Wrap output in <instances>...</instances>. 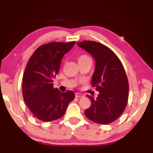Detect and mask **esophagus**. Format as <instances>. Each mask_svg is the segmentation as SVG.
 Returning <instances> with one entry per match:
<instances>
[{"mask_svg": "<svg viewBox=\"0 0 153 153\" xmlns=\"http://www.w3.org/2000/svg\"><path fill=\"white\" fill-rule=\"evenodd\" d=\"M76 97L79 98V97H83V94H82V93H76Z\"/></svg>", "mask_w": 153, "mask_h": 153, "instance_id": "1", "label": "esophagus"}]
</instances>
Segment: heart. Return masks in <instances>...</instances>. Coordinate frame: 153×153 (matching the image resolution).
<instances>
[{"mask_svg":"<svg viewBox=\"0 0 153 153\" xmlns=\"http://www.w3.org/2000/svg\"><path fill=\"white\" fill-rule=\"evenodd\" d=\"M77 60L78 62H82V61H91V58L87 54H82L81 55L77 58Z\"/></svg>","mask_w":153,"mask_h":153,"instance_id":"obj_1","label":"heart"}]
</instances>
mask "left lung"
Masks as SVG:
<instances>
[{"label":"left lung","instance_id":"left-lung-1","mask_svg":"<svg viewBox=\"0 0 153 153\" xmlns=\"http://www.w3.org/2000/svg\"><path fill=\"white\" fill-rule=\"evenodd\" d=\"M77 45L95 60L91 84L99 92L97 98L87 95L91 105L85 114L93 122L108 124L119 118L128 102L129 84L125 70L118 56L105 45L92 41Z\"/></svg>","mask_w":153,"mask_h":153}]
</instances>
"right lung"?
<instances>
[{
    "instance_id": "right-lung-1",
    "label": "right lung",
    "mask_w": 153,
    "mask_h": 153,
    "mask_svg": "<svg viewBox=\"0 0 153 153\" xmlns=\"http://www.w3.org/2000/svg\"><path fill=\"white\" fill-rule=\"evenodd\" d=\"M76 43L53 42L38 47L30 57L23 76V97L39 120L51 122L60 118L75 98L72 91L62 93L53 87L61 60Z\"/></svg>"
}]
</instances>
